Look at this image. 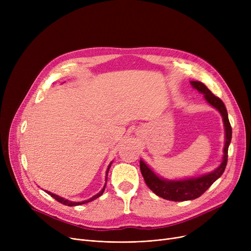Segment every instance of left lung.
<instances>
[{
	"label": "left lung",
	"mask_w": 251,
	"mask_h": 251,
	"mask_svg": "<svg viewBox=\"0 0 251 251\" xmlns=\"http://www.w3.org/2000/svg\"><path fill=\"white\" fill-rule=\"evenodd\" d=\"M190 84L194 89L202 94L207 103H209L221 114L224 127H225V144H224L222 162L219 167H217L212 172L197 177L177 180L165 179L153 172V170L143 160H140L139 164L141 174L149 188L157 196L172 201L195 200L212 186V184L223 175L224 171L226 169L228 161V149L232 139V128L229 122L228 113L222 100L213 95L212 91L200 81H190Z\"/></svg>",
	"instance_id": "8db88e82"
}]
</instances>
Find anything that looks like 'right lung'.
<instances>
[{
  "instance_id": "obj_1",
  "label": "right lung",
  "mask_w": 251,
  "mask_h": 251,
  "mask_svg": "<svg viewBox=\"0 0 251 251\" xmlns=\"http://www.w3.org/2000/svg\"><path fill=\"white\" fill-rule=\"evenodd\" d=\"M112 163L113 162H111L110 164H109V166H108V169H107V171H105V183H104V185H103V187H102V189L99 192V193H97L96 195H94L92 197H90V199H88V200H86V201H78V202H75V201H69V200H65L64 197H61V196H59V195H57V194H55V193H51V192H50V191H48V190H45L48 194H50L51 197H54V199L56 200V201H58L59 202H61V203H63V204H65V205H68V206H75V205H80V204H84V203H87V202H89V201H95V200H97L98 197H100L102 193H103V191H104V188H105V184H107V180H108V173H109V170H110V168H111V165H112Z\"/></svg>"
}]
</instances>
